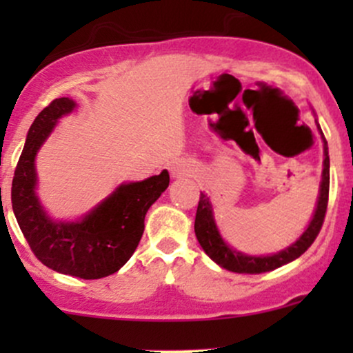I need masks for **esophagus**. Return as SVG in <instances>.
<instances>
[{"instance_id":"1","label":"esophagus","mask_w":353,"mask_h":353,"mask_svg":"<svg viewBox=\"0 0 353 353\" xmlns=\"http://www.w3.org/2000/svg\"><path fill=\"white\" fill-rule=\"evenodd\" d=\"M169 172H171V177L174 179H179V177H188L192 174V168L188 161L184 159H176L169 163Z\"/></svg>"}]
</instances>
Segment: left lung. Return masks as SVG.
<instances>
[{
	"instance_id": "1",
	"label": "left lung",
	"mask_w": 353,
	"mask_h": 353,
	"mask_svg": "<svg viewBox=\"0 0 353 353\" xmlns=\"http://www.w3.org/2000/svg\"><path fill=\"white\" fill-rule=\"evenodd\" d=\"M317 123V119H315ZM317 129L320 132L323 143V169H322V181H320L317 204H315L314 216H312L309 225L303 230L302 236L297 241L292 242L285 249L279 250L275 254L269 255H249L236 250L224 241L219 232L216 217H214L212 204H210L208 194L201 192L199 205H197L196 222H194V230H196V237L204 252L221 265L222 269H228L230 272L237 274H262L269 272V270L277 269L289 262L295 261L297 257L305 252L319 236L320 228L323 224V217L327 212V202H329V185H330V159H329V145H327L325 137H323L322 129L317 123Z\"/></svg>"
}]
</instances>
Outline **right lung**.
<instances>
[{
    "label": "right lung",
    "instance_id": "right-lung-1",
    "mask_svg": "<svg viewBox=\"0 0 353 353\" xmlns=\"http://www.w3.org/2000/svg\"><path fill=\"white\" fill-rule=\"evenodd\" d=\"M74 109L71 98H58L36 116L16 165L11 204L24 239L44 265L91 281L117 272L131 259L143 237L145 214L168 189L169 172L119 184L76 221L52 219L36 192V154L61 117Z\"/></svg>",
    "mask_w": 353,
    "mask_h": 353
}]
</instances>
